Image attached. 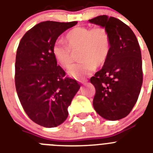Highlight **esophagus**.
Listing matches in <instances>:
<instances>
[{
	"mask_svg": "<svg viewBox=\"0 0 153 153\" xmlns=\"http://www.w3.org/2000/svg\"><path fill=\"white\" fill-rule=\"evenodd\" d=\"M80 82H81L82 85H86L88 81H87V80H81V81H80Z\"/></svg>",
	"mask_w": 153,
	"mask_h": 153,
	"instance_id": "1",
	"label": "esophagus"
}]
</instances>
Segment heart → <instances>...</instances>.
<instances>
[{
	"label": "heart",
	"mask_w": 153,
	"mask_h": 153,
	"mask_svg": "<svg viewBox=\"0 0 153 153\" xmlns=\"http://www.w3.org/2000/svg\"><path fill=\"white\" fill-rule=\"evenodd\" d=\"M65 40L68 46L62 41H56L53 53L59 65L68 68L73 62V53H79L81 61L68 71L75 78L81 79L90 75L97 66L105 63L110 53V35L102 26L75 27L66 34Z\"/></svg>",
	"instance_id": "obj_1"
}]
</instances>
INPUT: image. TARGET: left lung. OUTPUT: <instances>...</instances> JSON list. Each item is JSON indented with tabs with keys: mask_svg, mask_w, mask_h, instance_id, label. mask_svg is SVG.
<instances>
[{
	"mask_svg": "<svg viewBox=\"0 0 153 153\" xmlns=\"http://www.w3.org/2000/svg\"><path fill=\"white\" fill-rule=\"evenodd\" d=\"M89 22L106 28L111 38L108 59L90 80L96 89L93 105L105 119H122L132 110L142 87L139 43L131 28L118 19L102 15Z\"/></svg>",
	"mask_w": 153,
	"mask_h": 153,
	"instance_id": "8db88e82",
	"label": "left lung"
}]
</instances>
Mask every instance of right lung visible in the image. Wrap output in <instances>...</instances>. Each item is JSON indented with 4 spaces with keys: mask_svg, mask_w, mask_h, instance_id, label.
<instances>
[{
    "mask_svg": "<svg viewBox=\"0 0 153 153\" xmlns=\"http://www.w3.org/2000/svg\"><path fill=\"white\" fill-rule=\"evenodd\" d=\"M78 22L46 21L28 30L17 48L15 85L17 95L29 118L45 128L61 125L68 117V107L80 88L53 53L58 37Z\"/></svg>",
    "mask_w": 153,
    "mask_h": 153,
    "instance_id": "add662e5",
    "label": "right lung"
}]
</instances>
